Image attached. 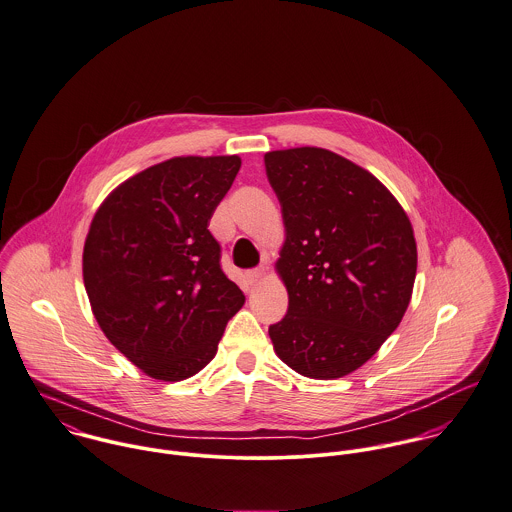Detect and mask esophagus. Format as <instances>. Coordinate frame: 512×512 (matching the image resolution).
Here are the masks:
<instances>
[{
    "instance_id": "esophagus-1",
    "label": "esophagus",
    "mask_w": 512,
    "mask_h": 512,
    "mask_svg": "<svg viewBox=\"0 0 512 512\" xmlns=\"http://www.w3.org/2000/svg\"><path fill=\"white\" fill-rule=\"evenodd\" d=\"M265 275H267V271H265L263 267H259V269L247 271V281H249L251 284L261 283V281L265 279Z\"/></svg>"
}]
</instances>
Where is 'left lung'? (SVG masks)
Masks as SVG:
<instances>
[{
  "instance_id": "8db88e82",
  "label": "left lung",
  "mask_w": 512,
  "mask_h": 512,
  "mask_svg": "<svg viewBox=\"0 0 512 512\" xmlns=\"http://www.w3.org/2000/svg\"><path fill=\"white\" fill-rule=\"evenodd\" d=\"M283 208L277 273L288 312L269 328L275 353L310 379H340L395 332L412 298L416 239L389 188L320 147L265 155Z\"/></svg>"
}]
</instances>
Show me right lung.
I'll return each instance as SVG.
<instances>
[{
    "label": "right lung",
    "mask_w": 512,
    "mask_h": 512,
    "mask_svg": "<svg viewBox=\"0 0 512 512\" xmlns=\"http://www.w3.org/2000/svg\"><path fill=\"white\" fill-rule=\"evenodd\" d=\"M239 167L237 155L174 157L121 182L94 214L82 253L94 318L153 379L202 371L245 302L208 229Z\"/></svg>",
    "instance_id": "right-lung-1"
}]
</instances>
